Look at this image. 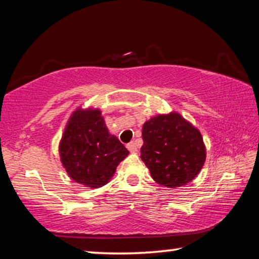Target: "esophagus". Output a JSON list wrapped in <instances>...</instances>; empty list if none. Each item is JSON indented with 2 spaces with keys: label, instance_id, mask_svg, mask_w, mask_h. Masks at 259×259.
I'll use <instances>...</instances> for the list:
<instances>
[{
  "label": "esophagus",
  "instance_id": "esophagus-1",
  "mask_svg": "<svg viewBox=\"0 0 259 259\" xmlns=\"http://www.w3.org/2000/svg\"><path fill=\"white\" fill-rule=\"evenodd\" d=\"M126 148H128V150H129L131 153L137 152V144L134 143V142H131V143L128 144V145H126Z\"/></svg>",
  "mask_w": 259,
  "mask_h": 259
}]
</instances>
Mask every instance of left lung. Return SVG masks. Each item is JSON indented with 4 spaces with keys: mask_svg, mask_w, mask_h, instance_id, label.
<instances>
[{
    "mask_svg": "<svg viewBox=\"0 0 259 259\" xmlns=\"http://www.w3.org/2000/svg\"><path fill=\"white\" fill-rule=\"evenodd\" d=\"M142 160L154 181L165 187H181L192 182L205 161L200 131L178 113L156 115L142 131Z\"/></svg>",
    "mask_w": 259,
    "mask_h": 259,
    "instance_id": "8db88e82",
    "label": "left lung"
}]
</instances>
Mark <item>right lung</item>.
I'll return each instance as SVG.
<instances>
[{"label":"right lung","mask_w":259,"mask_h":259,"mask_svg":"<svg viewBox=\"0 0 259 259\" xmlns=\"http://www.w3.org/2000/svg\"><path fill=\"white\" fill-rule=\"evenodd\" d=\"M59 153L74 182L97 188L109 182L129 151L108 133L99 109L77 108L65 128Z\"/></svg>","instance_id":"obj_1"}]
</instances>
